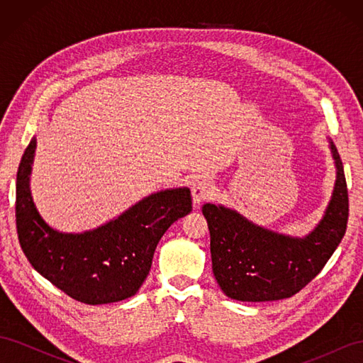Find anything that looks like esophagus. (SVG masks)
Wrapping results in <instances>:
<instances>
[{"instance_id": "34e87169", "label": "esophagus", "mask_w": 363, "mask_h": 363, "mask_svg": "<svg viewBox=\"0 0 363 363\" xmlns=\"http://www.w3.org/2000/svg\"><path fill=\"white\" fill-rule=\"evenodd\" d=\"M213 186L208 180H199L192 184V199L195 204H200L203 200L208 199L212 194Z\"/></svg>"}]
</instances>
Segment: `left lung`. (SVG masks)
Segmentation results:
<instances>
[{"label":"left lung","mask_w":363,"mask_h":363,"mask_svg":"<svg viewBox=\"0 0 363 363\" xmlns=\"http://www.w3.org/2000/svg\"><path fill=\"white\" fill-rule=\"evenodd\" d=\"M336 183L323 219L306 238H292L252 224L236 211L207 203L213 276L223 292L239 301H274L300 292L332 257L348 221L342 160L330 142Z\"/></svg>","instance_id":"1"}]
</instances>
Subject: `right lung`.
Masks as SVG:
<instances>
[{"instance_id":"add662e5","label":"right lung","mask_w":363,"mask_h":363,"mask_svg":"<svg viewBox=\"0 0 363 363\" xmlns=\"http://www.w3.org/2000/svg\"><path fill=\"white\" fill-rule=\"evenodd\" d=\"M30 140L16 175V230L21 248L40 276L71 298L107 304L135 295L147 279L160 238L172 223L192 211L188 188L151 194L123 215L84 233L51 228L33 203Z\"/></svg>"}]
</instances>
